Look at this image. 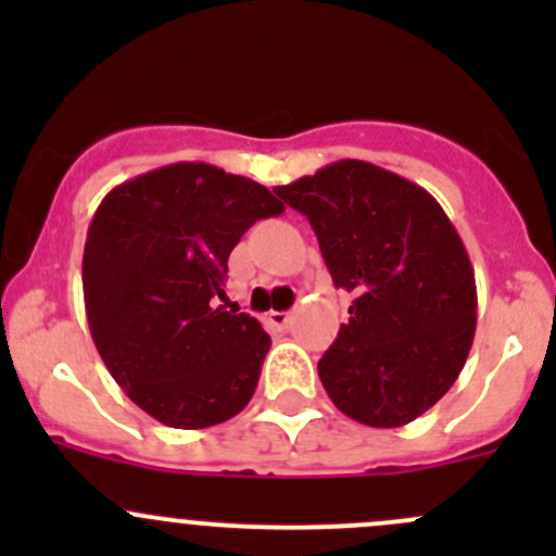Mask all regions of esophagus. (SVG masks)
<instances>
[{
	"label": "esophagus",
	"instance_id": "1",
	"mask_svg": "<svg viewBox=\"0 0 556 556\" xmlns=\"http://www.w3.org/2000/svg\"><path fill=\"white\" fill-rule=\"evenodd\" d=\"M268 323L277 330H288L290 323H293V314L290 312H268Z\"/></svg>",
	"mask_w": 556,
	"mask_h": 556
}]
</instances>
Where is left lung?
I'll return each mask as SVG.
<instances>
[{"label": "left lung", "instance_id": "obj_1", "mask_svg": "<svg viewBox=\"0 0 556 556\" xmlns=\"http://www.w3.org/2000/svg\"><path fill=\"white\" fill-rule=\"evenodd\" d=\"M274 193L309 217L350 323L317 363L339 412L401 428L450 392L476 333V279L439 201L368 161H336Z\"/></svg>", "mask_w": 556, "mask_h": 556}]
</instances>
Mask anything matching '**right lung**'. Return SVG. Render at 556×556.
<instances>
[{
  "instance_id": "add662e5",
  "label": "right lung",
  "mask_w": 556,
  "mask_h": 556,
  "mask_svg": "<svg viewBox=\"0 0 556 556\" xmlns=\"http://www.w3.org/2000/svg\"><path fill=\"white\" fill-rule=\"evenodd\" d=\"M285 212L255 179L169 164L112 188L88 226L83 299L106 371L142 412L179 430L237 417L271 339L228 312V255Z\"/></svg>"
}]
</instances>
